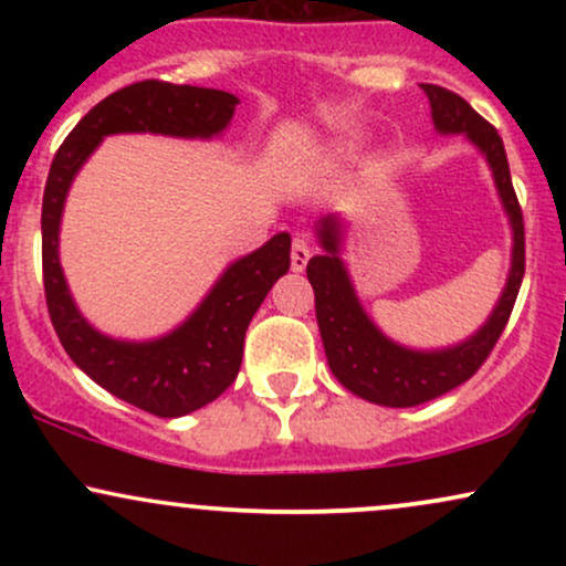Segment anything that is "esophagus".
Segmentation results:
<instances>
[{"mask_svg": "<svg viewBox=\"0 0 566 566\" xmlns=\"http://www.w3.org/2000/svg\"><path fill=\"white\" fill-rule=\"evenodd\" d=\"M308 258H311L308 239H305L303 233H295V239H292V252H290L292 271H295V274H301V271H305V265H308Z\"/></svg>", "mask_w": 566, "mask_h": 566, "instance_id": "obj_1", "label": "esophagus"}]
</instances>
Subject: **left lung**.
<instances>
[{"label": "left lung", "instance_id": "left-lung-1", "mask_svg": "<svg viewBox=\"0 0 566 566\" xmlns=\"http://www.w3.org/2000/svg\"><path fill=\"white\" fill-rule=\"evenodd\" d=\"M431 103V119L439 135H463L486 159L495 180L500 205L511 226V269L505 287L486 322L465 340L447 348H409L388 337L369 319L356 295L343 252V220L337 212L319 218L316 239L322 255L308 261L311 287L316 295V322L327 354V365L343 388L380 407H418L423 401L452 391L484 365L516 303L524 276V220L513 193L509 159L503 140L490 122L482 119L469 103L437 84H420Z\"/></svg>", "mask_w": 566, "mask_h": 566}]
</instances>
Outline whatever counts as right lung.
Returning a JSON list of instances; mask_svg holds the SVG:
<instances>
[{"label":"right lung","mask_w":566,"mask_h":566,"mask_svg":"<svg viewBox=\"0 0 566 566\" xmlns=\"http://www.w3.org/2000/svg\"><path fill=\"white\" fill-rule=\"evenodd\" d=\"M239 97L223 90L170 82H135L97 103L57 148L42 199V271L48 311L63 348L82 373L116 399L157 418H180L216 401L242 367L252 316L290 271V233L271 237L233 261L178 327L151 340L103 335L82 316L63 276L61 218L76 172L106 135L154 133L218 138L231 125Z\"/></svg>","instance_id":"1"}]
</instances>
